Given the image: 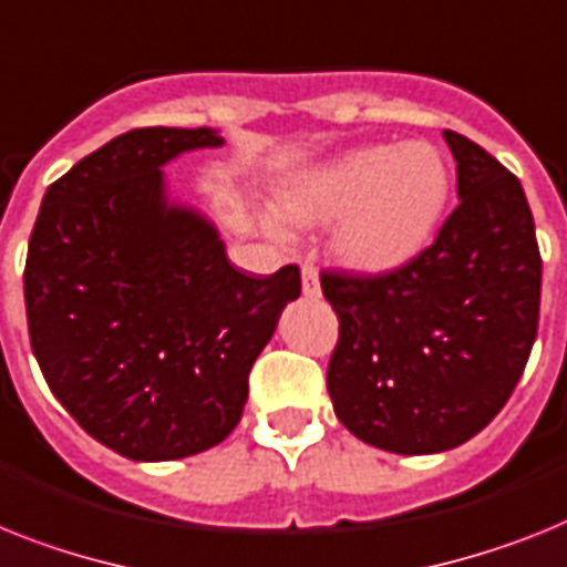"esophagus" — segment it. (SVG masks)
I'll return each instance as SVG.
<instances>
[{"mask_svg":"<svg viewBox=\"0 0 567 567\" xmlns=\"http://www.w3.org/2000/svg\"><path fill=\"white\" fill-rule=\"evenodd\" d=\"M302 293L306 297H320V274L313 265H302Z\"/></svg>","mask_w":567,"mask_h":567,"instance_id":"obj_1","label":"esophagus"}]
</instances>
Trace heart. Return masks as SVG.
Segmentation results:
<instances>
[{"label": "heart", "mask_w": 567, "mask_h": 567, "mask_svg": "<svg viewBox=\"0 0 567 567\" xmlns=\"http://www.w3.org/2000/svg\"><path fill=\"white\" fill-rule=\"evenodd\" d=\"M450 198V169L426 141L363 146L302 181L285 198L297 225H331L349 268L386 274L430 245Z\"/></svg>", "instance_id": "b5f03b06"}]
</instances>
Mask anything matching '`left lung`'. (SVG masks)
<instances>
[{
	"instance_id": "left-lung-1",
	"label": "left lung",
	"mask_w": 567,
	"mask_h": 567,
	"mask_svg": "<svg viewBox=\"0 0 567 567\" xmlns=\"http://www.w3.org/2000/svg\"><path fill=\"white\" fill-rule=\"evenodd\" d=\"M455 210L386 274L322 270L340 320L328 394L340 423L401 455L444 453L502 412L539 328L542 256L525 189L458 132Z\"/></svg>"
}]
</instances>
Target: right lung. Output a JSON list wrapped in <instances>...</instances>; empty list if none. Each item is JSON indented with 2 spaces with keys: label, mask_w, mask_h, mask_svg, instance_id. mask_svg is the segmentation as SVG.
I'll return each mask as SVG.
<instances>
[{
  "label": "right lung",
  "mask_w": 567,
  "mask_h": 567,
  "mask_svg": "<svg viewBox=\"0 0 567 567\" xmlns=\"http://www.w3.org/2000/svg\"><path fill=\"white\" fill-rule=\"evenodd\" d=\"M210 130L117 135L56 178L28 241V337L42 378L100 444L173 461L221 444L247 374L299 297L297 265L241 274L198 213L169 207L161 166Z\"/></svg>",
  "instance_id": "add662e5"
}]
</instances>
